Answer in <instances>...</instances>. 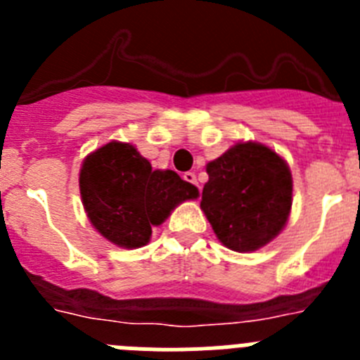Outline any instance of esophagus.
I'll list each match as a JSON object with an SVG mask.
<instances>
[{
    "label": "esophagus",
    "instance_id": "1",
    "mask_svg": "<svg viewBox=\"0 0 360 360\" xmlns=\"http://www.w3.org/2000/svg\"><path fill=\"white\" fill-rule=\"evenodd\" d=\"M184 180H186L187 184H193V186L198 187V182H196V174H195V173H191V171H189V173L184 174Z\"/></svg>",
    "mask_w": 360,
    "mask_h": 360
}]
</instances>
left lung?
<instances>
[{"instance_id":"1","label":"left lung","mask_w":360,"mask_h":360,"mask_svg":"<svg viewBox=\"0 0 360 360\" xmlns=\"http://www.w3.org/2000/svg\"><path fill=\"white\" fill-rule=\"evenodd\" d=\"M207 174L200 207L225 247L250 252L281 232L292 207V174L278 153L238 142L209 162Z\"/></svg>"}]
</instances>
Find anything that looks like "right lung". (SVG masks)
<instances>
[{"instance_id":"right-lung-1","label":"right lung","mask_w":360,"mask_h":360,"mask_svg":"<svg viewBox=\"0 0 360 360\" xmlns=\"http://www.w3.org/2000/svg\"><path fill=\"white\" fill-rule=\"evenodd\" d=\"M82 205L108 241L139 249L180 202L198 189L171 169H153L131 144L110 142L84 158L79 174Z\"/></svg>"}]
</instances>
